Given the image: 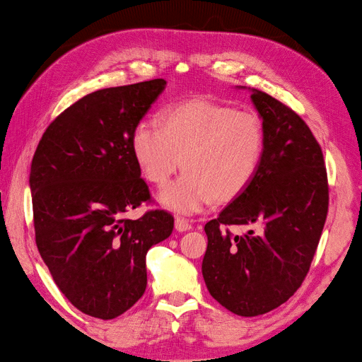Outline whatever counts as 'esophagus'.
<instances>
[{
	"instance_id": "obj_1",
	"label": "esophagus",
	"mask_w": 362,
	"mask_h": 362,
	"mask_svg": "<svg viewBox=\"0 0 362 362\" xmlns=\"http://www.w3.org/2000/svg\"><path fill=\"white\" fill-rule=\"evenodd\" d=\"M175 228L176 230L179 232H186V230H190L192 229V225L189 223V221L183 219V218H176L175 221Z\"/></svg>"
}]
</instances>
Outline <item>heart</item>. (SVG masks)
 Returning <instances> with one entry per match:
<instances>
[{
  "mask_svg": "<svg viewBox=\"0 0 362 362\" xmlns=\"http://www.w3.org/2000/svg\"><path fill=\"white\" fill-rule=\"evenodd\" d=\"M130 144L139 169L156 186L168 183L182 160L185 172L158 199L172 212L194 215L215 197L228 202L247 189L262 163L265 129L255 112L192 98L163 110L160 124L140 120Z\"/></svg>",
  "mask_w": 362,
  "mask_h": 362,
  "instance_id": "obj_1",
  "label": "heart"
}]
</instances>
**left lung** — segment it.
Instances as JSON below:
<instances>
[{
    "instance_id": "obj_1",
    "label": "left lung",
    "mask_w": 362,
    "mask_h": 362,
    "mask_svg": "<svg viewBox=\"0 0 362 362\" xmlns=\"http://www.w3.org/2000/svg\"><path fill=\"white\" fill-rule=\"evenodd\" d=\"M265 129L259 172L208 235L202 274L211 295L240 317L267 314L303 282L328 214V179L321 146L306 123L272 95L252 88ZM261 226L233 237L225 226Z\"/></svg>"
}]
</instances>
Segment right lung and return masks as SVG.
Here are the masks:
<instances>
[{
	"instance_id": "obj_1",
	"label": "right lung",
	"mask_w": 362,
	"mask_h": 362,
	"mask_svg": "<svg viewBox=\"0 0 362 362\" xmlns=\"http://www.w3.org/2000/svg\"><path fill=\"white\" fill-rule=\"evenodd\" d=\"M165 87L154 78L84 95L47 127L34 153L38 252L66 298L94 318L113 320L141 298L146 253L173 230L165 211L127 218L150 202L132 132Z\"/></svg>"
}]
</instances>
